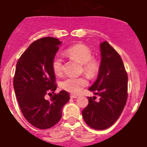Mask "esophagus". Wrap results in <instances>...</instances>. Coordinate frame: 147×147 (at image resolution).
I'll use <instances>...</instances> for the list:
<instances>
[{
  "instance_id": "esophagus-1",
  "label": "esophagus",
  "mask_w": 147,
  "mask_h": 147,
  "mask_svg": "<svg viewBox=\"0 0 147 147\" xmlns=\"http://www.w3.org/2000/svg\"><path fill=\"white\" fill-rule=\"evenodd\" d=\"M70 97H71V98H78V96H77V95L71 94V96H70Z\"/></svg>"
}]
</instances>
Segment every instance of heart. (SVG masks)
<instances>
[{
  "instance_id": "heart-1",
  "label": "heart",
  "mask_w": 147,
  "mask_h": 147,
  "mask_svg": "<svg viewBox=\"0 0 147 147\" xmlns=\"http://www.w3.org/2000/svg\"><path fill=\"white\" fill-rule=\"evenodd\" d=\"M66 54L71 59L82 64L83 71L89 76H94L99 70V63L96 59L92 57L90 49L83 44H77L68 48L65 51ZM52 69L57 75L62 74L63 69L62 59L56 56L52 60ZM88 85V81L84 77H67L62 80L60 87L63 90L72 93H77Z\"/></svg>"
}]
</instances>
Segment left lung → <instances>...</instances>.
I'll list each match as a JSON object with an SVG mask.
<instances>
[{
	"label": "left lung",
	"mask_w": 147,
	"mask_h": 147,
	"mask_svg": "<svg viewBox=\"0 0 147 147\" xmlns=\"http://www.w3.org/2000/svg\"><path fill=\"white\" fill-rule=\"evenodd\" d=\"M100 52L98 77L89 88L100 96L99 102L88 97L89 103L82 112L85 123L95 129L111 127L121 114L127 99L128 76L120 55L107 41L100 44Z\"/></svg>",
	"instance_id": "8db88e82"
}]
</instances>
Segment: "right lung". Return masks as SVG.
Wrapping results in <instances>:
<instances>
[{"label": "right lung", "instance_id": "1", "mask_svg": "<svg viewBox=\"0 0 147 147\" xmlns=\"http://www.w3.org/2000/svg\"><path fill=\"white\" fill-rule=\"evenodd\" d=\"M62 42L54 37H43L32 42L18 59L13 80L14 89L23 116L38 129H49L62 117V110L69 94L61 90L52 95L57 85L52 60ZM51 94L49 100L45 98Z\"/></svg>", "mask_w": 147, "mask_h": 147}]
</instances>
